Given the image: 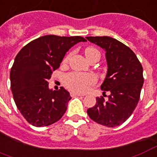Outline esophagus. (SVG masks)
<instances>
[{"instance_id": "esophagus-1", "label": "esophagus", "mask_w": 157, "mask_h": 157, "mask_svg": "<svg viewBox=\"0 0 157 157\" xmlns=\"http://www.w3.org/2000/svg\"><path fill=\"white\" fill-rule=\"evenodd\" d=\"M70 94L71 96H72V97H74V96H84V94H80V93H76V92H71Z\"/></svg>"}]
</instances>
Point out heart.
Wrapping results in <instances>:
<instances>
[{
	"label": "heart",
	"instance_id": "heart-1",
	"mask_svg": "<svg viewBox=\"0 0 157 157\" xmlns=\"http://www.w3.org/2000/svg\"><path fill=\"white\" fill-rule=\"evenodd\" d=\"M85 54L87 59H89L93 56H97L100 57V53L96 48L90 47L87 48L85 51ZM68 57L65 58V62L67 61ZM96 79L92 74H83L73 72V73L67 74L64 77L65 85L71 90L79 93H83L87 91L90 87L94 85Z\"/></svg>",
	"mask_w": 157,
	"mask_h": 157
}]
</instances>
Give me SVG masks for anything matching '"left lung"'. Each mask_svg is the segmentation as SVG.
<instances>
[{
  "label": "left lung",
  "mask_w": 157,
  "mask_h": 157,
  "mask_svg": "<svg viewBox=\"0 0 157 157\" xmlns=\"http://www.w3.org/2000/svg\"><path fill=\"white\" fill-rule=\"evenodd\" d=\"M86 39L105 51L108 69L100 89L103 94L110 93L107 101L96 98L87 113L97 124L114 128L126 121L137 105L144 82L143 69L134 52L117 39L108 36Z\"/></svg>",
  "instance_id": "1"
}]
</instances>
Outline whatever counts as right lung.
<instances>
[{
    "instance_id": "1",
    "label": "right lung",
    "mask_w": 157,
    "mask_h": 157,
    "mask_svg": "<svg viewBox=\"0 0 157 157\" xmlns=\"http://www.w3.org/2000/svg\"><path fill=\"white\" fill-rule=\"evenodd\" d=\"M86 41L81 36H42L16 55L10 74V88L18 109L33 126L51 125L65 113L71 99L70 93L63 87L49 89L48 81L68 50Z\"/></svg>"
}]
</instances>
